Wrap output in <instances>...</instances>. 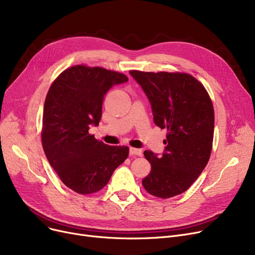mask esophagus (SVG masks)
<instances>
[{"instance_id": "obj_1", "label": "esophagus", "mask_w": 255, "mask_h": 255, "mask_svg": "<svg viewBox=\"0 0 255 255\" xmlns=\"http://www.w3.org/2000/svg\"><path fill=\"white\" fill-rule=\"evenodd\" d=\"M129 152H130V155H132V156H142V151L140 149L130 148Z\"/></svg>"}]
</instances>
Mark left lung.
Masks as SVG:
<instances>
[{"label":"left lung","instance_id":"1","mask_svg":"<svg viewBox=\"0 0 255 255\" xmlns=\"http://www.w3.org/2000/svg\"><path fill=\"white\" fill-rule=\"evenodd\" d=\"M130 74L141 86L152 105L154 123L166 128L161 157L144 151L151 171L142 180L151 195L169 198L185 192L206 167L214 137V107L202 83L184 72Z\"/></svg>","mask_w":255,"mask_h":255}]
</instances>
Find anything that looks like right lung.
Segmentation results:
<instances>
[{
  "instance_id": "right-lung-1",
  "label": "right lung",
  "mask_w": 255,
  "mask_h": 255,
  "mask_svg": "<svg viewBox=\"0 0 255 255\" xmlns=\"http://www.w3.org/2000/svg\"><path fill=\"white\" fill-rule=\"evenodd\" d=\"M128 77L102 67L75 65L51 84L44 102L41 141L61 181L78 194L98 192L128 157L126 145H107L89 133L102 115L105 94Z\"/></svg>"
}]
</instances>
